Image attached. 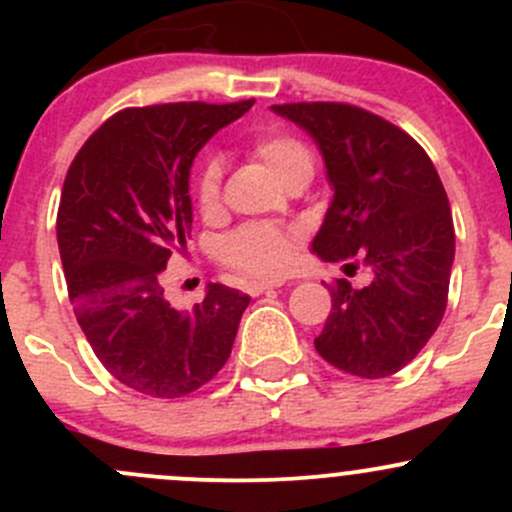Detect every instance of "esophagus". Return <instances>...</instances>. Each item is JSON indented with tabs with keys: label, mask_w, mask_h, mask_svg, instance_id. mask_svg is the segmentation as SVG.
<instances>
[{
	"label": "esophagus",
	"mask_w": 512,
	"mask_h": 512,
	"mask_svg": "<svg viewBox=\"0 0 512 512\" xmlns=\"http://www.w3.org/2000/svg\"><path fill=\"white\" fill-rule=\"evenodd\" d=\"M280 285H282V280H257V282H250V285H247V292H250L252 297H257V294L267 292V289H275Z\"/></svg>",
	"instance_id": "obj_1"
}]
</instances>
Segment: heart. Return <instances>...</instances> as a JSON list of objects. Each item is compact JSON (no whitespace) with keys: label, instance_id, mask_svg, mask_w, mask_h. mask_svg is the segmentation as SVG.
I'll return each mask as SVG.
<instances>
[{"label":"heart","instance_id":"heart-1","mask_svg":"<svg viewBox=\"0 0 512 512\" xmlns=\"http://www.w3.org/2000/svg\"><path fill=\"white\" fill-rule=\"evenodd\" d=\"M252 158L270 170L285 188L294 183H307L312 178L314 156L307 143L299 136L287 131L262 133L252 141ZM220 185H223V170L215 160L203 165L198 178V208L205 218L220 210ZM292 255V237L272 225L252 223L242 225L223 242L220 257L227 267L247 275H277L287 265Z\"/></svg>","mask_w":512,"mask_h":512}]
</instances>
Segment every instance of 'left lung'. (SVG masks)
<instances>
[{
  "instance_id": "8db88e82",
  "label": "left lung",
  "mask_w": 512,
  "mask_h": 512,
  "mask_svg": "<svg viewBox=\"0 0 512 512\" xmlns=\"http://www.w3.org/2000/svg\"><path fill=\"white\" fill-rule=\"evenodd\" d=\"M272 111L317 141L334 200L312 250L369 267L364 287L337 280L314 349L361 379H384L426 347L448 304L453 218L431 158L386 118L334 101L277 103Z\"/></svg>"
}]
</instances>
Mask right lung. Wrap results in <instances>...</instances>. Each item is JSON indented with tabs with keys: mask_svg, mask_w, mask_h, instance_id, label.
I'll use <instances>...</instances> for the list:
<instances>
[{
	"mask_svg": "<svg viewBox=\"0 0 512 512\" xmlns=\"http://www.w3.org/2000/svg\"><path fill=\"white\" fill-rule=\"evenodd\" d=\"M252 103L123 108L69 165L56 215L69 299L98 361L138 394H193L232 352L250 297L210 285L193 312H178L160 272L190 237V165Z\"/></svg>",
	"mask_w": 512,
	"mask_h": 512,
	"instance_id": "obj_1",
	"label": "right lung"
}]
</instances>
